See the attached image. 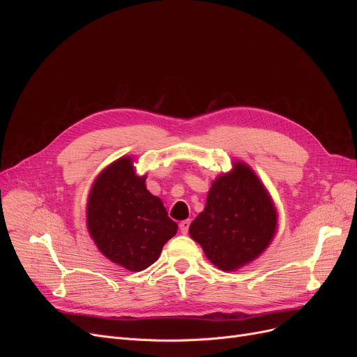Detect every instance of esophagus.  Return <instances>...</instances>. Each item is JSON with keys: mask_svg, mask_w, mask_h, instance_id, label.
Listing matches in <instances>:
<instances>
[{"mask_svg": "<svg viewBox=\"0 0 357 357\" xmlns=\"http://www.w3.org/2000/svg\"><path fill=\"white\" fill-rule=\"evenodd\" d=\"M190 224H191V221H190V220H183V221H181V224H179V230H181V233H182V234H186V233H188Z\"/></svg>", "mask_w": 357, "mask_h": 357, "instance_id": "esophagus-1", "label": "esophagus"}]
</instances>
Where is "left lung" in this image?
Masks as SVG:
<instances>
[{"label": "left lung", "mask_w": 357, "mask_h": 357, "mask_svg": "<svg viewBox=\"0 0 357 357\" xmlns=\"http://www.w3.org/2000/svg\"><path fill=\"white\" fill-rule=\"evenodd\" d=\"M278 230V211L266 186L241 160L218 175L190 236L214 266L233 272L257 259Z\"/></svg>", "instance_id": "8db88e82"}]
</instances>
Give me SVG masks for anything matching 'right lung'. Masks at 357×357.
<instances>
[{
  "label": "right lung",
  "instance_id": "add662e5",
  "mask_svg": "<svg viewBox=\"0 0 357 357\" xmlns=\"http://www.w3.org/2000/svg\"><path fill=\"white\" fill-rule=\"evenodd\" d=\"M135 159L123 156L93 181L86 202V227L98 250L112 264L140 272L159 259L178 231L159 197L146 188Z\"/></svg>",
  "mask_w": 357,
  "mask_h": 357
}]
</instances>
